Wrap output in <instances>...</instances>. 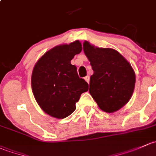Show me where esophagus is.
Masks as SVG:
<instances>
[{
  "mask_svg": "<svg viewBox=\"0 0 156 156\" xmlns=\"http://www.w3.org/2000/svg\"><path fill=\"white\" fill-rule=\"evenodd\" d=\"M84 80H86V81L88 83H89V80H90V77H89V76H86V77H84Z\"/></svg>",
  "mask_w": 156,
  "mask_h": 156,
  "instance_id": "esophagus-1",
  "label": "esophagus"
}]
</instances>
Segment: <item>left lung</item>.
Wrapping results in <instances>:
<instances>
[{
  "instance_id": "1",
  "label": "left lung",
  "mask_w": 156,
  "mask_h": 156,
  "mask_svg": "<svg viewBox=\"0 0 156 156\" xmlns=\"http://www.w3.org/2000/svg\"><path fill=\"white\" fill-rule=\"evenodd\" d=\"M83 51L94 71L90 77V94L103 111H117L132 96L135 86L132 67L113 49L95 47L85 41Z\"/></svg>"
}]
</instances>
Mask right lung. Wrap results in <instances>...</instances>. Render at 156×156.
Here are the masks:
<instances>
[{
    "label": "right lung",
    "instance_id": "right-lung-1",
    "mask_svg": "<svg viewBox=\"0 0 156 156\" xmlns=\"http://www.w3.org/2000/svg\"><path fill=\"white\" fill-rule=\"evenodd\" d=\"M82 44L76 41L59 45L46 52L34 65L31 87L35 100L48 115L64 119L76 110V103L89 85L80 78L70 61L80 53Z\"/></svg>",
    "mask_w": 156,
    "mask_h": 156
}]
</instances>
